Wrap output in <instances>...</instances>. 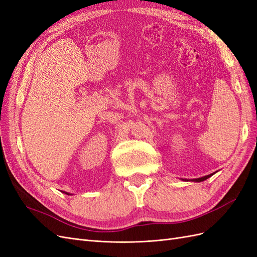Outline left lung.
<instances>
[{
    "label": "left lung",
    "mask_w": 257,
    "mask_h": 257,
    "mask_svg": "<svg viewBox=\"0 0 257 257\" xmlns=\"http://www.w3.org/2000/svg\"><path fill=\"white\" fill-rule=\"evenodd\" d=\"M213 174H210V175H208V176H205V177H201V178H197V179H193L192 181H194V182H201V181H204V180H206V179H208L209 177H211Z\"/></svg>",
    "instance_id": "left-lung-1"
}]
</instances>
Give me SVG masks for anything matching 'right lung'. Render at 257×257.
<instances>
[{"label": "right lung", "instance_id": "1", "mask_svg": "<svg viewBox=\"0 0 257 257\" xmlns=\"http://www.w3.org/2000/svg\"><path fill=\"white\" fill-rule=\"evenodd\" d=\"M65 194H67V195H71V194H69V193H65Z\"/></svg>", "mask_w": 257, "mask_h": 257}]
</instances>
